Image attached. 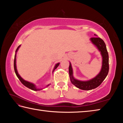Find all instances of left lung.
<instances>
[{"instance_id":"8db88e82","label":"left lung","mask_w":123,"mask_h":123,"mask_svg":"<svg viewBox=\"0 0 123 123\" xmlns=\"http://www.w3.org/2000/svg\"><path fill=\"white\" fill-rule=\"evenodd\" d=\"M95 36L97 35H94ZM92 44L96 47L98 50L100 52L102 56V67L99 74L93 79L87 81H81L74 78L73 76V70L72 64L69 62V73L70 81L75 86L82 90H91L98 87L103 82L107 76L109 70V54L107 51L106 47L103 39L98 37H95L90 38Z\"/></svg>"}]
</instances>
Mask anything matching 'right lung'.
Here are the masks:
<instances>
[{"label":"right lung","mask_w":123,"mask_h":123,"mask_svg":"<svg viewBox=\"0 0 123 123\" xmlns=\"http://www.w3.org/2000/svg\"><path fill=\"white\" fill-rule=\"evenodd\" d=\"M20 47V45H19V46L17 48L16 50V54H15V55H14V72H15V73L16 74L17 76L18 77V78L19 79V80L20 81V82H21L25 86H26V87H28V88H29V89H31V90H33V91H40V90H42V89H43V88H37V87L36 85H35V84H33V83L32 82H29V81H27L25 80L24 79H23L21 76H20V75L18 74V72L17 71V66H16V54H17V52L18 51V49H19V48ZM60 64V63H57L55 64V67H54V69H53V73L54 70H55V69H56L57 68V67L58 66H59ZM50 85V84H48V85H47L46 87H47L48 86H49V85Z\"/></svg>","instance_id":"add662e5"}]
</instances>
